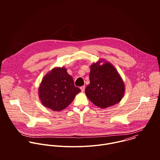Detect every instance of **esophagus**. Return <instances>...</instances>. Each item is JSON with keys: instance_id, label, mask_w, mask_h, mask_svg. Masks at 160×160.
<instances>
[{"instance_id": "esophagus-1", "label": "esophagus", "mask_w": 160, "mask_h": 160, "mask_svg": "<svg viewBox=\"0 0 160 160\" xmlns=\"http://www.w3.org/2000/svg\"><path fill=\"white\" fill-rule=\"evenodd\" d=\"M85 86H82L81 87H80V89H81V91L82 92H83V91L85 90Z\"/></svg>"}]
</instances>
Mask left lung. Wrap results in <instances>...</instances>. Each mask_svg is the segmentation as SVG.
<instances>
[{
  "mask_svg": "<svg viewBox=\"0 0 160 160\" xmlns=\"http://www.w3.org/2000/svg\"><path fill=\"white\" fill-rule=\"evenodd\" d=\"M90 83L85 93L94 104L106 108L118 104L123 98L125 85L115 67L104 59L90 66Z\"/></svg>",
  "mask_w": 160,
  "mask_h": 160,
  "instance_id": "left-lung-1",
  "label": "left lung"
}]
</instances>
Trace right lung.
<instances>
[{"instance_id": "add662e5", "label": "right lung", "mask_w": 160, "mask_h": 160, "mask_svg": "<svg viewBox=\"0 0 160 160\" xmlns=\"http://www.w3.org/2000/svg\"><path fill=\"white\" fill-rule=\"evenodd\" d=\"M80 92L64 66L53 68L43 77L38 88L42 104L54 111L64 109Z\"/></svg>"}]
</instances>
